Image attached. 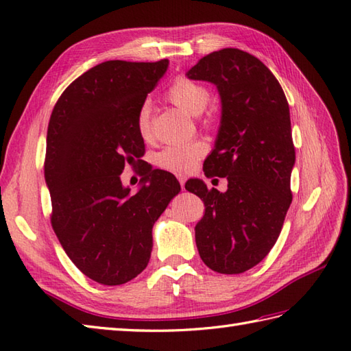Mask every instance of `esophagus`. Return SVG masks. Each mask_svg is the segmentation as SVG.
<instances>
[{"mask_svg":"<svg viewBox=\"0 0 351 351\" xmlns=\"http://www.w3.org/2000/svg\"><path fill=\"white\" fill-rule=\"evenodd\" d=\"M178 181H180V184H181V187L184 189V184H185V181H187V175H184V173H180V175H178Z\"/></svg>","mask_w":351,"mask_h":351,"instance_id":"34e87169","label":"esophagus"}]
</instances>
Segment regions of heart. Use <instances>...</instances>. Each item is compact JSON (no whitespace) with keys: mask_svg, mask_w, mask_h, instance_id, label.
Here are the masks:
<instances>
[{"mask_svg":"<svg viewBox=\"0 0 351 351\" xmlns=\"http://www.w3.org/2000/svg\"><path fill=\"white\" fill-rule=\"evenodd\" d=\"M167 99L184 113L197 116L204 113L211 99L210 88L197 83L195 80L180 77L173 81L167 92ZM136 126L138 134L143 138L151 136V106L143 102L137 111ZM208 147L204 141H190L184 145H171L161 149L155 155V164L162 170L185 173L196 166L197 161L206 154Z\"/></svg>","mask_w":351,"mask_h":351,"instance_id":"obj_1","label":"heart"}]
</instances>
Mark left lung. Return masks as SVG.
<instances>
[{
  "mask_svg": "<svg viewBox=\"0 0 351 351\" xmlns=\"http://www.w3.org/2000/svg\"><path fill=\"white\" fill-rule=\"evenodd\" d=\"M187 77L219 88L221 122L204 171L206 178L228 180L225 193L200 180L185 184L205 204L204 219L195 228L196 245L211 270L240 274L271 250L293 200L295 149L288 101L271 71L237 48L200 58Z\"/></svg>",
  "mask_w": 351,
  "mask_h": 351,
  "instance_id": "8db88e82",
  "label": "left lung"
}]
</instances>
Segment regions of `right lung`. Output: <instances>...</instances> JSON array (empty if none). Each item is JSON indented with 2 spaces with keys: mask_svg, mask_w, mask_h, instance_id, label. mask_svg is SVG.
<instances>
[{
  "mask_svg": "<svg viewBox=\"0 0 351 351\" xmlns=\"http://www.w3.org/2000/svg\"><path fill=\"white\" fill-rule=\"evenodd\" d=\"M167 64L104 62L72 81L51 113V225L78 270L102 285H122L145 270L154 223L181 191L173 175L151 167L136 195L121 182L125 164L145 154L137 111Z\"/></svg>",
  "mask_w": 351,
  "mask_h": 351,
  "instance_id": "obj_1",
  "label": "right lung"
}]
</instances>
